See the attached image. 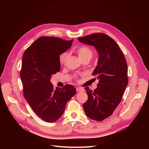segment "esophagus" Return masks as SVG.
<instances>
[{
    "instance_id": "1",
    "label": "esophagus",
    "mask_w": 149,
    "mask_h": 149,
    "mask_svg": "<svg viewBox=\"0 0 149 149\" xmlns=\"http://www.w3.org/2000/svg\"><path fill=\"white\" fill-rule=\"evenodd\" d=\"M76 90H77V92H80V91H84V90L81 87H77Z\"/></svg>"
}]
</instances>
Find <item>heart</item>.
I'll return each mask as SVG.
<instances>
[{"mask_svg": "<svg viewBox=\"0 0 149 149\" xmlns=\"http://www.w3.org/2000/svg\"><path fill=\"white\" fill-rule=\"evenodd\" d=\"M78 55L79 58L81 60L84 59L88 58L90 59H91L93 55V52L92 50L88 47L86 46H82L78 48L77 49ZM68 52H63L59 56V62L61 64L63 65L65 64L68 58Z\"/></svg>", "mask_w": 149, "mask_h": 149, "instance_id": "obj_1", "label": "heart"}]
</instances>
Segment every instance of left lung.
I'll use <instances>...</instances> for the list:
<instances>
[{
	"mask_svg": "<svg viewBox=\"0 0 149 149\" xmlns=\"http://www.w3.org/2000/svg\"><path fill=\"white\" fill-rule=\"evenodd\" d=\"M78 40L94 46L98 60L93 75L99 79L97 88L86 87L87 101L83 104L86 114L91 119L102 121L110 117L121 101L128 84L127 64L124 54L116 42L105 33H95Z\"/></svg>",
	"mask_w": 149,
	"mask_h": 149,
	"instance_id": "1",
	"label": "left lung"
}]
</instances>
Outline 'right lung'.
<instances>
[{
  "instance_id": "add662e5",
  "label": "right lung",
  "mask_w": 149,
  "mask_h": 149,
  "mask_svg": "<svg viewBox=\"0 0 149 149\" xmlns=\"http://www.w3.org/2000/svg\"><path fill=\"white\" fill-rule=\"evenodd\" d=\"M54 36H41L25 51L20 70L24 95L34 113L48 123L57 121L67 102L76 94L72 85L54 89L51 76L61 69L59 56L72 45Z\"/></svg>"
}]
</instances>
